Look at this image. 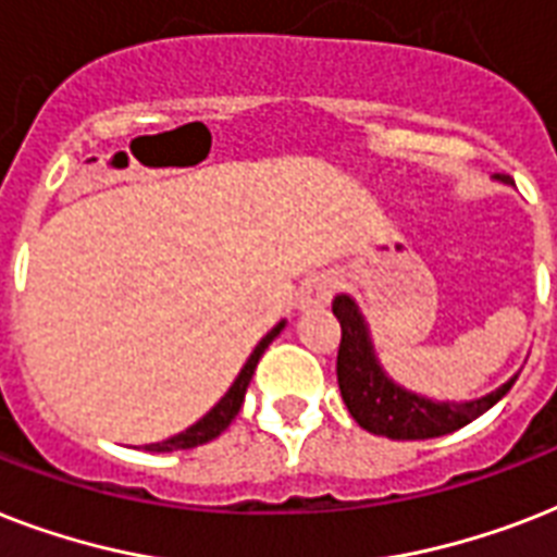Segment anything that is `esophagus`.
Listing matches in <instances>:
<instances>
[{
  "label": "esophagus",
  "mask_w": 557,
  "mask_h": 557,
  "mask_svg": "<svg viewBox=\"0 0 557 557\" xmlns=\"http://www.w3.org/2000/svg\"><path fill=\"white\" fill-rule=\"evenodd\" d=\"M332 292H335V280L330 274H314L300 286V309H318V306L330 304Z\"/></svg>",
  "instance_id": "obj_1"
}]
</instances>
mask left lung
<instances>
[{
	"mask_svg": "<svg viewBox=\"0 0 557 557\" xmlns=\"http://www.w3.org/2000/svg\"><path fill=\"white\" fill-rule=\"evenodd\" d=\"M497 178L506 185L511 182L509 176ZM332 312L341 323L338 387L344 405L364 431L387 436V440H433V436L459 431L468 422H474L476 416H483L488 407L497 405L518 379L515 375L503 387L474 401H431L387 379V372L381 370L375 349H372L364 314L358 312L352 297H335Z\"/></svg>",
	"mask_w": 557,
	"mask_h": 557,
	"instance_id": "obj_1",
	"label": "left lung"
}]
</instances>
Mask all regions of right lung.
Instances as JSON below:
<instances>
[{"instance_id": "add662e5", "label": "right lung", "mask_w": 557, "mask_h": 557, "mask_svg": "<svg viewBox=\"0 0 557 557\" xmlns=\"http://www.w3.org/2000/svg\"><path fill=\"white\" fill-rule=\"evenodd\" d=\"M283 326H286V321H280L274 330L265 335V338L253 347V352L248 356V361H245V367L239 370V375H236V381L231 384V389H227L225 396L219 398L216 405L210 407L208 413L201 416L199 422L190 424L187 431L176 433V436H170V440L164 442H156V445H147V450H187V448H196V445H205V442L216 440L219 433L225 431L227 424L234 422V416L239 413V407H243V398H245V389H248V384H251V375L253 370H257V361L262 358V352L269 349V344L274 338H277L280 332H283Z\"/></svg>"}]
</instances>
